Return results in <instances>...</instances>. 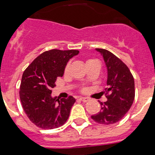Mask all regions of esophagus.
I'll list each match as a JSON object with an SVG mask.
<instances>
[{"mask_svg": "<svg viewBox=\"0 0 155 155\" xmlns=\"http://www.w3.org/2000/svg\"><path fill=\"white\" fill-rule=\"evenodd\" d=\"M79 100H80L81 101H82V102H85V103L89 101V99L87 97H80L79 98Z\"/></svg>", "mask_w": 155, "mask_h": 155, "instance_id": "esophagus-1", "label": "esophagus"}]
</instances>
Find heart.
Listing matches in <instances>:
<instances>
[{"instance_id": "1", "label": "heart", "mask_w": 155, "mask_h": 155, "mask_svg": "<svg viewBox=\"0 0 155 155\" xmlns=\"http://www.w3.org/2000/svg\"><path fill=\"white\" fill-rule=\"evenodd\" d=\"M94 61V60H87L86 63H87V62H90V61ZM68 69H69V65H67V66H66V68H65V73H67V72L68 71Z\"/></svg>"}]
</instances>
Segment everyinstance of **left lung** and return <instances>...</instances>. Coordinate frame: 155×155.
<instances>
[{"label":"left lung","mask_w":155,"mask_h":155,"mask_svg":"<svg viewBox=\"0 0 155 155\" xmlns=\"http://www.w3.org/2000/svg\"><path fill=\"white\" fill-rule=\"evenodd\" d=\"M103 56L107 70L108 87L104 93L107 102H100L101 111L91 115L96 122L112 124L122 119L132 106L135 97L134 79L129 68L118 57L104 48H96Z\"/></svg>","instance_id":"8db88e82"}]
</instances>
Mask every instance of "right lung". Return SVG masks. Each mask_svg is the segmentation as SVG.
Masks as SVG:
<instances>
[{"instance_id": "right-lung-1", "label": "right lung", "mask_w": 155, "mask_h": 155, "mask_svg": "<svg viewBox=\"0 0 155 155\" xmlns=\"http://www.w3.org/2000/svg\"><path fill=\"white\" fill-rule=\"evenodd\" d=\"M78 50L51 49L33 61L23 73L19 97L23 109L30 121L42 129L62 126L70 115L76 99H57L51 97L58 77H62L68 62L77 55Z\"/></svg>"}]
</instances>
